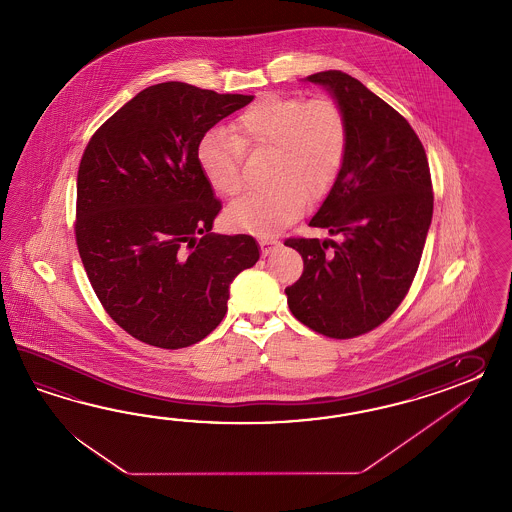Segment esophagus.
<instances>
[{
  "mask_svg": "<svg viewBox=\"0 0 512 512\" xmlns=\"http://www.w3.org/2000/svg\"><path fill=\"white\" fill-rule=\"evenodd\" d=\"M259 242H261V248H263V255H268L272 249L276 248L279 244V240L274 236L261 235L259 236Z\"/></svg>",
  "mask_w": 512,
  "mask_h": 512,
  "instance_id": "1",
  "label": "esophagus"
}]
</instances>
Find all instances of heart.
<instances>
[{
  "label": "heart",
  "instance_id": "obj_1",
  "mask_svg": "<svg viewBox=\"0 0 512 512\" xmlns=\"http://www.w3.org/2000/svg\"><path fill=\"white\" fill-rule=\"evenodd\" d=\"M244 147L276 149V186L233 201L227 220L246 231H276L302 214L309 197L318 199L332 190L348 151L345 111L332 98L266 95L236 119L235 134L208 132L197 160L218 194L242 190Z\"/></svg>",
  "mask_w": 512,
  "mask_h": 512
}]
</instances>
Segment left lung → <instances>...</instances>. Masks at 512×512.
<instances>
[{
  "mask_svg": "<svg viewBox=\"0 0 512 512\" xmlns=\"http://www.w3.org/2000/svg\"><path fill=\"white\" fill-rule=\"evenodd\" d=\"M348 121L345 164L311 227L341 242L287 238L304 274L285 289L292 315L313 332L352 339L378 328L410 291L432 220L429 160L414 128L341 70L307 76Z\"/></svg>",
  "mask_w": 512,
  "mask_h": 512,
  "instance_id": "left-lung-1",
  "label": "left lung"
}]
</instances>
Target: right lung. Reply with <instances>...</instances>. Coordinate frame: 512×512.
I'll return each mask as SVG.
<instances>
[{
  "instance_id": "obj_1",
  "label": "right lung",
  "mask_w": 512,
  "mask_h": 512,
  "mask_svg": "<svg viewBox=\"0 0 512 512\" xmlns=\"http://www.w3.org/2000/svg\"><path fill=\"white\" fill-rule=\"evenodd\" d=\"M251 100L158 83L85 147L76 244L100 304L141 343L177 350L205 339L233 279L259 261L253 236L210 233L221 203L197 160L208 130Z\"/></svg>"
}]
</instances>
